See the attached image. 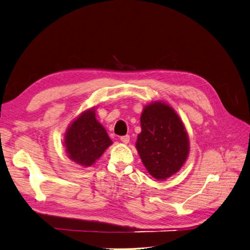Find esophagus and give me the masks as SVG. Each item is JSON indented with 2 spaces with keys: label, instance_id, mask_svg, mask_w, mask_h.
<instances>
[{
  "label": "esophagus",
  "instance_id": "obj_1",
  "mask_svg": "<svg viewBox=\"0 0 250 250\" xmlns=\"http://www.w3.org/2000/svg\"><path fill=\"white\" fill-rule=\"evenodd\" d=\"M120 141L123 142L124 144H127L130 142V136L129 135H125V136H121L120 137Z\"/></svg>",
  "mask_w": 250,
  "mask_h": 250
}]
</instances>
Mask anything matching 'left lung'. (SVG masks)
Masks as SVG:
<instances>
[{
  "label": "left lung",
  "instance_id": "1",
  "mask_svg": "<svg viewBox=\"0 0 250 250\" xmlns=\"http://www.w3.org/2000/svg\"><path fill=\"white\" fill-rule=\"evenodd\" d=\"M141 125L136 149L148 172L158 180L175 175L189 152L188 132L175 109L162 101L150 103L143 109Z\"/></svg>",
  "mask_w": 250,
  "mask_h": 250
}]
</instances>
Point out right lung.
Wrapping results in <instances>:
<instances>
[{
	"mask_svg": "<svg viewBox=\"0 0 250 250\" xmlns=\"http://www.w3.org/2000/svg\"><path fill=\"white\" fill-rule=\"evenodd\" d=\"M63 144L69 159L81 166L88 167L96 163L113 142L104 126L96 119L92 107L84 111L68 126Z\"/></svg>",
	"mask_w": 250,
	"mask_h": 250,
	"instance_id": "right-lung-1",
	"label": "right lung"
}]
</instances>
